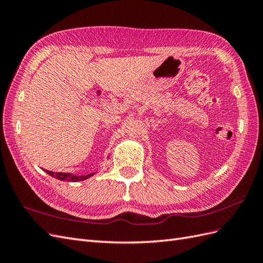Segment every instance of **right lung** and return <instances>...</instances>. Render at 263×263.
<instances>
[{"label":"right lung","instance_id":"add662e5","mask_svg":"<svg viewBox=\"0 0 263 263\" xmlns=\"http://www.w3.org/2000/svg\"><path fill=\"white\" fill-rule=\"evenodd\" d=\"M46 173H48L49 176L58 179V180H61V181H69V182H78V181H83V180H86L89 179L90 177H92L94 173H90V174H86V176H76V174H72V173H66V172H52V171H48L46 170Z\"/></svg>","mask_w":263,"mask_h":263}]
</instances>
